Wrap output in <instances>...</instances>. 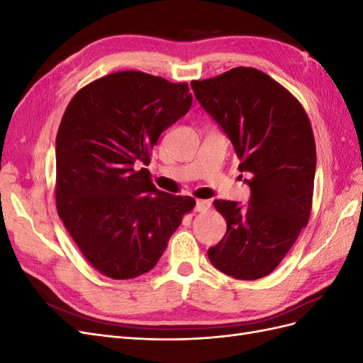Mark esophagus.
I'll return each mask as SVG.
<instances>
[{"label":"esophagus","mask_w":363,"mask_h":363,"mask_svg":"<svg viewBox=\"0 0 363 363\" xmlns=\"http://www.w3.org/2000/svg\"><path fill=\"white\" fill-rule=\"evenodd\" d=\"M211 207V201H206V200H196L195 201V212H204L207 208Z\"/></svg>","instance_id":"1"}]
</instances>
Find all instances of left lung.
<instances>
[{
	"label": "left lung",
	"instance_id": "obj_1",
	"mask_svg": "<svg viewBox=\"0 0 363 363\" xmlns=\"http://www.w3.org/2000/svg\"><path fill=\"white\" fill-rule=\"evenodd\" d=\"M191 86L232 140L251 191L245 206L213 201L227 232L207 250L208 260L235 279H262L277 268L309 221L316 169L309 118L281 84L255 68L239 67Z\"/></svg>",
	"mask_w": 363,
	"mask_h": 363
}]
</instances>
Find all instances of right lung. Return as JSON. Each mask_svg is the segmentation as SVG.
<instances>
[{
	"label": "right lung",
	"mask_w": 363,
	"mask_h": 363,
	"mask_svg": "<svg viewBox=\"0 0 363 363\" xmlns=\"http://www.w3.org/2000/svg\"><path fill=\"white\" fill-rule=\"evenodd\" d=\"M186 83L139 71L75 94L56 138V201L86 260L115 280L156 267L195 200L159 191L147 168L164 130L189 112Z\"/></svg>",
	"instance_id": "right-lung-1"
}]
</instances>
